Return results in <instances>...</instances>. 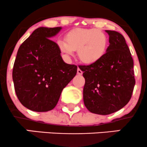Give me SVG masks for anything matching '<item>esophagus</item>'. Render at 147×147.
<instances>
[{"mask_svg": "<svg viewBox=\"0 0 147 147\" xmlns=\"http://www.w3.org/2000/svg\"><path fill=\"white\" fill-rule=\"evenodd\" d=\"M82 73H83V72L81 70V69H80V67H78V74L79 75H82Z\"/></svg>", "mask_w": 147, "mask_h": 147, "instance_id": "obj_1", "label": "esophagus"}]
</instances>
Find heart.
<instances>
[{
    "instance_id": "obj_1",
    "label": "heart",
    "mask_w": 147,
    "mask_h": 147,
    "mask_svg": "<svg viewBox=\"0 0 147 147\" xmlns=\"http://www.w3.org/2000/svg\"><path fill=\"white\" fill-rule=\"evenodd\" d=\"M108 44L106 34L94 28L72 29L65 35V41H58V49L66 56L78 51L80 61L87 65L101 61L106 53Z\"/></svg>"
}]
</instances>
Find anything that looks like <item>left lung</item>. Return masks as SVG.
I'll return each mask as SVG.
<instances>
[{
  "instance_id": "obj_1",
  "label": "left lung",
  "mask_w": 147,
  "mask_h": 147,
  "mask_svg": "<svg viewBox=\"0 0 147 147\" xmlns=\"http://www.w3.org/2000/svg\"><path fill=\"white\" fill-rule=\"evenodd\" d=\"M109 44L98 63L80 66L85 79L83 99L91 113L109 115L129 101L135 84L134 63L124 36L115 31L106 30Z\"/></svg>"
}]
</instances>
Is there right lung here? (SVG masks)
I'll return each instance as SVG.
<instances>
[{
    "label": "right lung",
    "mask_w": 147,
    "mask_h": 147,
    "mask_svg": "<svg viewBox=\"0 0 147 147\" xmlns=\"http://www.w3.org/2000/svg\"><path fill=\"white\" fill-rule=\"evenodd\" d=\"M62 27H38L20 46L12 69L15 91L24 107L36 112L52 110L63 89L76 75L78 66L63 61L51 40Z\"/></svg>",
    "instance_id": "1"
}]
</instances>
